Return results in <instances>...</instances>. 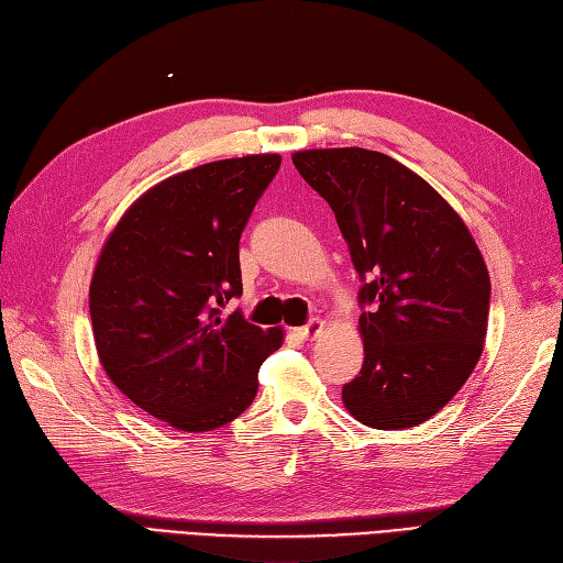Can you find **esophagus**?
Listing matches in <instances>:
<instances>
[{"label": "esophagus", "mask_w": 563, "mask_h": 563, "mask_svg": "<svg viewBox=\"0 0 563 563\" xmlns=\"http://www.w3.org/2000/svg\"><path fill=\"white\" fill-rule=\"evenodd\" d=\"M323 328H325V320L311 318L306 325L298 328V335H301V338H316V335H320V332H323Z\"/></svg>", "instance_id": "esophagus-1"}]
</instances>
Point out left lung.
<instances>
[{"label":"left lung","instance_id":"obj_1","mask_svg":"<svg viewBox=\"0 0 563 563\" xmlns=\"http://www.w3.org/2000/svg\"><path fill=\"white\" fill-rule=\"evenodd\" d=\"M291 159L335 211L352 265L366 279L364 364L342 388V404L366 428H416L450 404L484 352V255L450 201L394 157L320 147Z\"/></svg>","mask_w":563,"mask_h":563}]
</instances>
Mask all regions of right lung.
Returning a JSON list of instances; mask_svg holds the SVG:
<instances>
[{
  "instance_id": "obj_1",
  "label": "right lung",
  "mask_w": 563,
  "mask_h": 563,
  "mask_svg": "<svg viewBox=\"0 0 563 563\" xmlns=\"http://www.w3.org/2000/svg\"><path fill=\"white\" fill-rule=\"evenodd\" d=\"M282 155L216 159L141 194L99 252L89 316L99 362L119 391L169 428L209 432L257 394L284 342L221 308L243 294L240 233Z\"/></svg>"
}]
</instances>
